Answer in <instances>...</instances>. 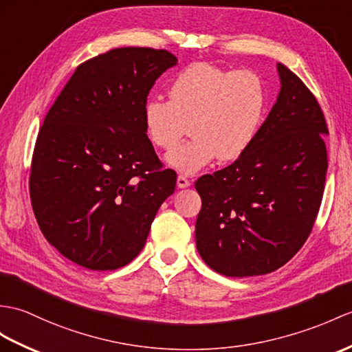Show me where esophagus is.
Masks as SVG:
<instances>
[{
    "label": "esophagus",
    "instance_id": "1",
    "mask_svg": "<svg viewBox=\"0 0 352 352\" xmlns=\"http://www.w3.org/2000/svg\"><path fill=\"white\" fill-rule=\"evenodd\" d=\"M192 184V182L187 177L184 175H178L177 178V186L179 187V189H184V187H189Z\"/></svg>",
    "mask_w": 352,
    "mask_h": 352
}]
</instances>
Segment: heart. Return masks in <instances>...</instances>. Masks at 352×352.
<instances>
[{
	"instance_id": "obj_1",
	"label": "heart",
	"mask_w": 352,
	"mask_h": 352,
	"mask_svg": "<svg viewBox=\"0 0 352 352\" xmlns=\"http://www.w3.org/2000/svg\"><path fill=\"white\" fill-rule=\"evenodd\" d=\"M168 102L148 100L142 122L148 141L169 151L187 132L190 141L168 154V163L195 174L214 159L232 162L255 141L263 124L267 93L252 70H223L213 64L187 65L168 85Z\"/></svg>"
}]
</instances>
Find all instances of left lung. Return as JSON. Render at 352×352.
Returning <instances> with one entry per match:
<instances>
[{
    "mask_svg": "<svg viewBox=\"0 0 352 352\" xmlns=\"http://www.w3.org/2000/svg\"><path fill=\"white\" fill-rule=\"evenodd\" d=\"M280 93L250 148L202 175L196 249L228 277L272 273L296 255L321 207L329 133L321 106L296 73L277 64Z\"/></svg>",
    "mask_w": 352,
    "mask_h": 352,
    "instance_id": "8db88e82",
    "label": "left lung"
}]
</instances>
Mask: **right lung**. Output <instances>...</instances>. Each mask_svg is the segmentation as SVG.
I'll return each mask as SVG.
<instances>
[{
	"instance_id": "1",
	"label": "right lung",
	"mask_w": 352,
	"mask_h": 352,
	"mask_svg": "<svg viewBox=\"0 0 352 352\" xmlns=\"http://www.w3.org/2000/svg\"><path fill=\"white\" fill-rule=\"evenodd\" d=\"M165 49L117 47L79 64L40 127L30 196L45 239L97 272L142 250L159 207L175 190L145 135L142 109L163 72Z\"/></svg>"
}]
</instances>
